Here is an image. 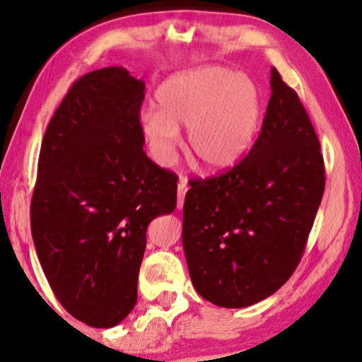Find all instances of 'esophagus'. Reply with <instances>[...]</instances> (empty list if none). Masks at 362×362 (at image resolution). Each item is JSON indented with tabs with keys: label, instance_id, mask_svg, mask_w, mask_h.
<instances>
[{
	"label": "esophagus",
	"instance_id": "34e87169",
	"mask_svg": "<svg viewBox=\"0 0 362 362\" xmlns=\"http://www.w3.org/2000/svg\"><path fill=\"white\" fill-rule=\"evenodd\" d=\"M189 190V185H187L185 178H180L177 185V209L184 207V200H185V194Z\"/></svg>",
	"mask_w": 362,
	"mask_h": 362
}]
</instances>
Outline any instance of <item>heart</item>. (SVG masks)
<instances>
[{"label":"heart","instance_id":"heart-1","mask_svg":"<svg viewBox=\"0 0 362 362\" xmlns=\"http://www.w3.org/2000/svg\"><path fill=\"white\" fill-rule=\"evenodd\" d=\"M156 110L139 116L151 158L170 167L187 128V153L209 173H224L251 150L261 121V95L250 77L229 69L199 67L170 76L155 93Z\"/></svg>","mask_w":362,"mask_h":362}]
</instances>
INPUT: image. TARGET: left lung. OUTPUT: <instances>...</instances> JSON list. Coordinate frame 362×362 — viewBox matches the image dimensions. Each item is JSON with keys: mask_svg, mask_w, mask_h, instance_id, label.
I'll use <instances>...</instances> for the list:
<instances>
[{"mask_svg": "<svg viewBox=\"0 0 362 362\" xmlns=\"http://www.w3.org/2000/svg\"><path fill=\"white\" fill-rule=\"evenodd\" d=\"M261 133L243 162L185 195L182 245L190 280L214 305L243 308L291 276L325 187L320 143L276 69Z\"/></svg>", "mask_w": 362, "mask_h": 362, "instance_id": "8db88e82", "label": "left lung"}]
</instances>
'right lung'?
<instances>
[{
  "label": "right lung",
  "mask_w": 362,
  "mask_h": 362,
  "mask_svg": "<svg viewBox=\"0 0 362 362\" xmlns=\"http://www.w3.org/2000/svg\"><path fill=\"white\" fill-rule=\"evenodd\" d=\"M145 82L124 67L74 82L43 136L32 236L65 310L110 329L133 310L146 228L177 206V177L148 158L139 132Z\"/></svg>",
  "instance_id": "1"
}]
</instances>
